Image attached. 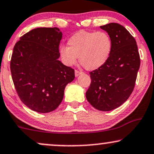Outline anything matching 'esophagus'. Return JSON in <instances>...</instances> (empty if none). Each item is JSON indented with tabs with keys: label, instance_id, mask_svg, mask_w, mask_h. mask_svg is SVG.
I'll return each instance as SVG.
<instances>
[{
	"label": "esophagus",
	"instance_id": "1",
	"mask_svg": "<svg viewBox=\"0 0 154 154\" xmlns=\"http://www.w3.org/2000/svg\"><path fill=\"white\" fill-rule=\"evenodd\" d=\"M82 73V72L81 71H79V70H77V69L75 70V76H76V77H78V76L79 75H81Z\"/></svg>",
	"mask_w": 154,
	"mask_h": 154
}]
</instances>
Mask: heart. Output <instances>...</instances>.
<instances>
[{"instance_id":"obj_1","label":"heart","mask_w":154,"mask_h":154,"mask_svg":"<svg viewBox=\"0 0 154 154\" xmlns=\"http://www.w3.org/2000/svg\"><path fill=\"white\" fill-rule=\"evenodd\" d=\"M68 47H62L59 54L68 66L75 65L77 57L80 64L88 70L100 68L107 62L112 49L110 35L103 31H79L67 41Z\"/></svg>"}]
</instances>
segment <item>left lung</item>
<instances>
[{"label": "left lung", "instance_id": "obj_1", "mask_svg": "<svg viewBox=\"0 0 154 154\" xmlns=\"http://www.w3.org/2000/svg\"><path fill=\"white\" fill-rule=\"evenodd\" d=\"M100 28L112 38V49L104 65L90 72L86 98L97 110L110 111L123 104L132 93L140 60L136 40L125 27L110 23Z\"/></svg>", "mask_w": 154, "mask_h": 154}]
</instances>
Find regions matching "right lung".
<instances>
[{"instance_id": "right-lung-1", "label": "right lung", "mask_w": 154, "mask_h": 154, "mask_svg": "<svg viewBox=\"0 0 154 154\" xmlns=\"http://www.w3.org/2000/svg\"><path fill=\"white\" fill-rule=\"evenodd\" d=\"M58 28H37L23 35L15 44L11 72L22 103L42 113L54 110L62 103L64 88L75 79V69L62 64Z\"/></svg>"}]
</instances>
